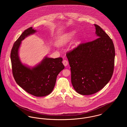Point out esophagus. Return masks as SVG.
<instances>
[{"mask_svg": "<svg viewBox=\"0 0 127 127\" xmlns=\"http://www.w3.org/2000/svg\"><path fill=\"white\" fill-rule=\"evenodd\" d=\"M62 63H63V65L65 66H66L68 65V61H66V60H64V61H63Z\"/></svg>", "mask_w": 127, "mask_h": 127, "instance_id": "esophagus-1", "label": "esophagus"}]
</instances>
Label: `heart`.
Wrapping results in <instances>:
<instances>
[{
	"label": "heart",
	"instance_id": "1",
	"mask_svg": "<svg viewBox=\"0 0 127 127\" xmlns=\"http://www.w3.org/2000/svg\"><path fill=\"white\" fill-rule=\"evenodd\" d=\"M76 34V31L75 30H72L69 31L67 33H66L63 34L61 36L59 39V44L61 46L65 45L67 43L69 42L74 37ZM80 43V39L79 37H77L73 42V48H75L79 46V45Z\"/></svg>",
	"mask_w": 127,
	"mask_h": 127
}]
</instances>
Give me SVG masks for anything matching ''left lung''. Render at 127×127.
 Masks as SVG:
<instances>
[{
    "mask_svg": "<svg viewBox=\"0 0 127 127\" xmlns=\"http://www.w3.org/2000/svg\"><path fill=\"white\" fill-rule=\"evenodd\" d=\"M96 39L80 44L66 53L74 90L83 95L93 94L107 84L112 77L115 52L112 39L94 24Z\"/></svg>",
    "mask_w": 127,
    "mask_h": 127,
    "instance_id": "1",
    "label": "left lung"
}]
</instances>
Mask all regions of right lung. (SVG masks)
<instances>
[{
  "mask_svg": "<svg viewBox=\"0 0 127 127\" xmlns=\"http://www.w3.org/2000/svg\"><path fill=\"white\" fill-rule=\"evenodd\" d=\"M36 32L32 27L25 30L14 44L10 58L12 73L17 83L30 94L36 97H43L53 91L57 77L65 66L62 62V58L53 59L47 56L32 67L22 63L18 55L21 41Z\"/></svg>",
  "mask_w": 127,
  "mask_h": 127,
  "instance_id": "add662e5",
  "label": "right lung"
}]
</instances>
